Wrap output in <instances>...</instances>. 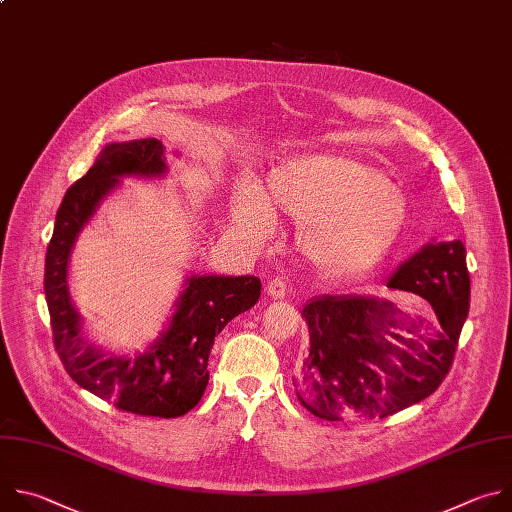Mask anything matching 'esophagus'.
<instances>
[{
	"instance_id": "1",
	"label": "esophagus",
	"mask_w": 512,
	"mask_h": 512,
	"mask_svg": "<svg viewBox=\"0 0 512 512\" xmlns=\"http://www.w3.org/2000/svg\"><path fill=\"white\" fill-rule=\"evenodd\" d=\"M266 292L270 298H284L286 296V284L282 278H272L268 284H266Z\"/></svg>"
}]
</instances>
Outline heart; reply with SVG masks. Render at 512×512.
<instances>
[{
	"label": "heart",
	"mask_w": 512,
	"mask_h": 512,
	"mask_svg": "<svg viewBox=\"0 0 512 512\" xmlns=\"http://www.w3.org/2000/svg\"><path fill=\"white\" fill-rule=\"evenodd\" d=\"M276 214L298 224L296 250L319 276L353 278L375 266L410 222L407 195L361 161L306 155L272 169L266 193L240 185L232 216L252 238L276 228Z\"/></svg>",
	"instance_id": "1"
}]
</instances>
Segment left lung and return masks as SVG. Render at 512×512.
<instances>
[{
	"label": "left lung",
	"instance_id": "left-lung-1",
	"mask_svg": "<svg viewBox=\"0 0 512 512\" xmlns=\"http://www.w3.org/2000/svg\"><path fill=\"white\" fill-rule=\"evenodd\" d=\"M387 288L426 298L438 323L365 294H321L302 306L309 349L292 381L313 416L387 418L432 395L450 371L470 306L464 244L428 242L397 266Z\"/></svg>",
	"mask_w": 512,
	"mask_h": 512
}]
</instances>
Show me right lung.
I'll list each match as a JSON object with an SVG mask.
<instances>
[{"mask_svg":"<svg viewBox=\"0 0 512 512\" xmlns=\"http://www.w3.org/2000/svg\"><path fill=\"white\" fill-rule=\"evenodd\" d=\"M159 139L109 143L64 195L46 252L44 292L54 347L68 375L123 412L179 418L199 403L210 381L208 359L222 329L260 298V278L189 274L161 335L141 353L109 351L84 337L70 300L68 264L78 234L125 177H167Z\"/></svg>","mask_w":512,"mask_h":512,"instance_id":"obj_1","label":"right lung"}]
</instances>
